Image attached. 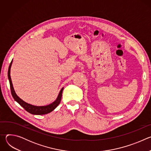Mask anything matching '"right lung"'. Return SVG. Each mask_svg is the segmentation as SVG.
<instances>
[{"instance_id": "1", "label": "right lung", "mask_w": 151, "mask_h": 151, "mask_svg": "<svg viewBox=\"0 0 151 151\" xmlns=\"http://www.w3.org/2000/svg\"><path fill=\"white\" fill-rule=\"evenodd\" d=\"M12 63V60L11 62L10 65L9 66L8 75V79H9V83H10V88H11V94H12V96L13 98L14 99V100L17 102H18L20 104L21 106H22L27 112H29L31 114H33V115H45V114H47L52 112L54 109H55L56 107H57V106L60 103L63 88H62L56 100L55 101H54L52 103H51L49 105H47V106H36L31 105L30 104H28V103H26L25 101H24L23 100H22L19 97H18L17 96V95L16 94V93H15V92L14 90L11 78V76H10V69H11Z\"/></svg>"}]
</instances>
